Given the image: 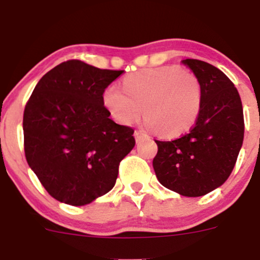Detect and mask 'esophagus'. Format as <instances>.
Here are the masks:
<instances>
[{"label": "esophagus", "instance_id": "esophagus-1", "mask_svg": "<svg viewBox=\"0 0 260 260\" xmlns=\"http://www.w3.org/2000/svg\"><path fill=\"white\" fill-rule=\"evenodd\" d=\"M147 137V135L146 133H143L142 131H136L135 132V138H136V141H141L142 140V138H146Z\"/></svg>", "mask_w": 260, "mask_h": 260}]
</instances>
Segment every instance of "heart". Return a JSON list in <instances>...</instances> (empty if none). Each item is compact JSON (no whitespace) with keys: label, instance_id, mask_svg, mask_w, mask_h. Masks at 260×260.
<instances>
[{"label":"heart","instance_id":"1","mask_svg":"<svg viewBox=\"0 0 260 260\" xmlns=\"http://www.w3.org/2000/svg\"><path fill=\"white\" fill-rule=\"evenodd\" d=\"M103 103L122 124L135 122L143 109L147 128L157 129L164 137H176L195 124L203 104V88L188 70L174 65L151 68L125 77L123 90L115 85L106 88Z\"/></svg>","mask_w":260,"mask_h":260}]
</instances>
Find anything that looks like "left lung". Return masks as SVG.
I'll list each match as a JSON object with an SVG mask.
<instances>
[{"mask_svg": "<svg viewBox=\"0 0 260 260\" xmlns=\"http://www.w3.org/2000/svg\"><path fill=\"white\" fill-rule=\"evenodd\" d=\"M181 62L200 80L201 111L187 135L156 141L153 170L166 188L198 198L220 187L234 169L243 146V106L237 88L221 70L196 59Z\"/></svg>", "mask_w": 260, "mask_h": 260, "instance_id": "obj_1", "label": "left lung"}]
</instances>
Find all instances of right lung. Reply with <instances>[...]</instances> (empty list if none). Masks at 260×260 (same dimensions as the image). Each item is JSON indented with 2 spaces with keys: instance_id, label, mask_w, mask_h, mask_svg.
I'll use <instances>...</instances> for the list:
<instances>
[{
  "instance_id": "1",
  "label": "right lung",
  "mask_w": 260,
  "mask_h": 260,
  "mask_svg": "<svg viewBox=\"0 0 260 260\" xmlns=\"http://www.w3.org/2000/svg\"><path fill=\"white\" fill-rule=\"evenodd\" d=\"M122 73L69 60L39 80L26 104V159L60 203L88 205L109 192L119 162L136 145L135 131L112 120L103 103Z\"/></svg>"
}]
</instances>
